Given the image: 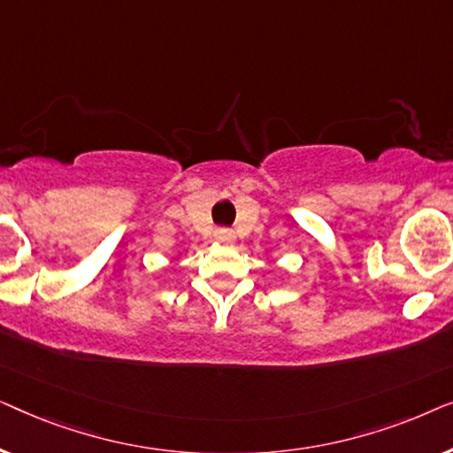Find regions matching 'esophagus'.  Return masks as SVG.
<instances>
[{"label":"esophagus","instance_id":"1","mask_svg":"<svg viewBox=\"0 0 453 453\" xmlns=\"http://www.w3.org/2000/svg\"><path fill=\"white\" fill-rule=\"evenodd\" d=\"M216 237L219 239H233V231L231 228H225V226H220V228H216Z\"/></svg>","mask_w":453,"mask_h":453}]
</instances>
